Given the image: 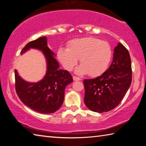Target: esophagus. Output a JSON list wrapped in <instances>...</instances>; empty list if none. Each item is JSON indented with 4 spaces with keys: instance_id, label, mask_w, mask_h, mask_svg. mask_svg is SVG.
Returning a JSON list of instances; mask_svg holds the SVG:
<instances>
[{
    "instance_id": "esophagus-1",
    "label": "esophagus",
    "mask_w": 146,
    "mask_h": 146,
    "mask_svg": "<svg viewBox=\"0 0 146 146\" xmlns=\"http://www.w3.org/2000/svg\"><path fill=\"white\" fill-rule=\"evenodd\" d=\"M73 80L74 81H79V80H81V78L77 77V76H73Z\"/></svg>"
}]
</instances>
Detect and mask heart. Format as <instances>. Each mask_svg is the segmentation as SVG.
<instances>
[{"mask_svg":"<svg viewBox=\"0 0 146 146\" xmlns=\"http://www.w3.org/2000/svg\"><path fill=\"white\" fill-rule=\"evenodd\" d=\"M111 49L108 43L94 37H84L71 40L68 48H60L58 50V60L64 68L71 71L80 59V66L76 73L92 76L100 75L109 65L111 58Z\"/></svg>","mask_w":146,"mask_h":146,"instance_id":"obj_1","label":"heart"}]
</instances>
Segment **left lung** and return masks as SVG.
Segmentation results:
<instances>
[{"label":"left lung","instance_id":"left-lung-1","mask_svg":"<svg viewBox=\"0 0 146 146\" xmlns=\"http://www.w3.org/2000/svg\"><path fill=\"white\" fill-rule=\"evenodd\" d=\"M132 80L131 62L127 49L118 43L110 67L97 78L85 79L84 103L94 112L104 113L119 104Z\"/></svg>","mask_w":146,"mask_h":146}]
</instances>
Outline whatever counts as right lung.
I'll use <instances>...</instances> for the list:
<instances>
[{
  "label": "right lung",
  "instance_id": "1",
  "mask_svg": "<svg viewBox=\"0 0 146 146\" xmlns=\"http://www.w3.org/2000/svg\"><path fill=\"white\" fill-rule=\"evenodd\" d=\"M30 49L42 52L46 62V72L36 82H28L15 70V88L21 100L33 111L43 114L55 113L62 105L65 88L73 82L71 74L59 69L55 53L49 48L46 36H42L26 44L22 55Z\"/></svg>",
  "mask_w": 146,
  "mask_h": 146
}]
</instances>
